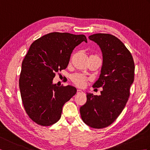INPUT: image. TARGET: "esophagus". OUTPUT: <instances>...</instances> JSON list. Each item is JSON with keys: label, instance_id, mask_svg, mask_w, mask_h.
I'll list each match as a JSON object with an SVG mask.
<instances>
[{"label": "esophagus", "instance_id": "1", "mask_svg": "<svg viewBox=\"0 0 150 150\" xmlns=\"http://www.w3.org/2000/svg\"><path fill=\"white\" fill-rule=\"evenodd\" d=\"M82 90H77V93H82Z\"/></svg>", "mask_w": 150, "mask_h": 150}]
</instances>
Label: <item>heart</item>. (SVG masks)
<instances>
[{
	"label": "heart",
	"instance_id": "1",
	"mask_svg": "<svg viewBox=\"0 0 150 150\" xmlns=\"http://www.w3.org/2000/svg\"><path fill=\"white\" fill-rule=\"evenodd\" d=\"M71 81L79 87H84L86 84V78L83 75L74 74L71 76Z\"/></svg>",
	"mask_w": 150,
	"mask_h": 150
}]
</instances>
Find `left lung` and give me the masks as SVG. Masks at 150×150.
Returning a JSON list of instances; mask_svg holds the SVG:
<instances>
[{
	"label": "left lung",
	"mask_w": 150,
	"mask_h": 150,
	"mask_svg": "<svg viewBox=\"0 0 150 150\" xmlns=\"http://www.w3.org/2000/svg\"><path fill=\"white\" fill-rule=\"evenodd\" d=\"M89 39L96 42L103 52L101 73L93 87L103 90L98 96L87 93L80 113L86 124L100 129L112 124L125 107L134 81L135 64L129 51L114 35L97 33Z\"/></svg>",
	"instance_id": "1"
}]
</instances>
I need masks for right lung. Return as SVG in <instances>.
I'll list each match as a JSON object with an SVG mask.
<instances>
[{"label":"right lung","mask_w":150,"mask_h":150,"mask_svg":"<svg viewBox=\"0 0 150 150\" xmlns=\"http://www.w3.org/2000/svg\"><path fill=\"white\" fill-rule=\"evenodd\" d=\"M83 41L87 42L84 35L53 32L31 44L22 63L19 88L25 111L39 125L56 123L64 104L77 93L72 86H57L53 79L67 68L73 50Z\"/></svg>","instance_id":"right-lung-1"}]
</instances>
